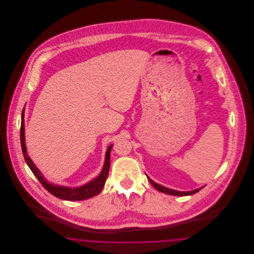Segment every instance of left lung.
Segmentation results:
<instances>
[{
  "label": "left lung",
  "mask_w": 254,
  "mask_h": 254,
  "mask_svg": "<svg viewBox=\"0 0 254 254\" xmlns=\"http://www.w3.org/2000/svg\"><path fill=\"white\" fill-rule=\"evenodd\" d=\"M147 180H148L149 183H150V184H151V185H152V186L157 190L158 191H161V192H163V193L175 195V196H187V195H191V194L198 192L201 189H203V187H202V188H200V189L194 190H191V191H177V190H173L168 189V188H166V187H163V186H161V185H158V184H156L155 182L152 181L149 177H147Z\"/></svg>",
  "instance_id": "8db88e82"
}]
</instances>
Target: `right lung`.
Here are the masks:
<instances>
[{"instance_id": "add662e5", "label": "right lung", "mask_w": 254, "mask_h": 254, "mask_svg": "<svg viewBox=\"0 0 254 254\" xmlns=\"http://www.w3.org/2000/svg\"><path fill=\"white\" fill-rule=\"evenodd\" d=\"M24 109L22 111V122H21V145H22V150L24 154V160L33 172V174L37 177V179L40 181V183L43 185V187L57 198H60L63 200H67V201H81V200H85L88 198H91L93 196H96L97 194L100 193L101 190L104 188V185L106 183V180L109 175V166H110V150L112 148V145H109L107 153H106V160H105V165L103 167V169L100 173V175L93 179L92 181L88 182L82 187L79 188H66V187H62V186H55L52 185L45 177L43 174L40 172V170L37 169L36 166L33 164L31 159L27 155L26 153V146H25V142H24Z\"/></svg>"}]
</instances>
